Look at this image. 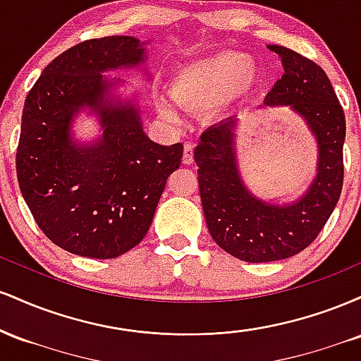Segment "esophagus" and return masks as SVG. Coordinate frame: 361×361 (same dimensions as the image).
I'll list each match as a JSON object with an SVG mask.
<instances>
[{
    "label": "esophagus",
    "instance_id": "1",
    "mask_svg": "<svg viewBox=\"0 0 361 361\" xmlns=\"http://www.w3.org/2000/svg\"><path fill=\"white\" fill-rule=\"evenodd\" d=\"M193 144L185 142L183 146V164H192L193 163Z\"/></svg>",
    "mask_w": 361,
    "mask_h": 361
}]
</instances>
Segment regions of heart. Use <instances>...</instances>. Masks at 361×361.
<instances>
[{
	"label": "heart",
	"instance_id": "b5f03b06",
	"mask_svg": "<svg viewBox=\"0 0 361 361\" xmlns=\"http://www.w3.org/2000/svg\"><path fill=\"white\" fill-rule=\"evenodd\" d=\"M258 78L255 62L239 51H221L188 62L176 69L169 80V98L185 110H202L209 118L219 117L252 88ZM159 111L169 120L176 110L168 100Z\"/></svg>",
	"mask_w": 361,
	"mask_h": 361
}]
</instances>
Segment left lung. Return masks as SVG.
Listing matches in <instances>:
<instances>
[{"mask_svg": "<svg viewBox=\"0 0 361 361\" xmlns=\"http://www.w3.org/2000/svg\"><path fill=\"white\" fill-rule=\"evenodd\" d=\"M268 49L280 56L283 76L264 105H288L317 140V175L307 192L292 204L275 205L246 188L235 161V117L207 128L193 154L209 233L224 251L247 263L285 259L305 250L333 214L345 175V111L329 78L295 51L281 45Z\"/></svg>", "mask_w": 361, "mask_h": 361, "instance_id": "1", "label": "left lung"}]
</instances>
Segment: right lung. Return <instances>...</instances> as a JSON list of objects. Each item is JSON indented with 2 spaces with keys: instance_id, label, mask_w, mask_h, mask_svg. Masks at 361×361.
Segmentation results:
<instances>
[{
  "instance_id": "1",
  "label": "right lung",
  "mask_w": 361,
  "mask_h": 361,
  "mask_svg": "<svg viewBox=\"0 0 361 361\" xmlns=\"http://www.w3.org/2000/svg\"><path fill=\"white\" fill-rule=\"evenodd\" d=\"M137 39L111 35L57 56L28 91L16 149V176L37 226L56 246L85 258H117L142 241L183 144L161 146L144 134L134 103L110 100L102 73L146 59ZM90 106L104 135L72 142L75 111Z\"/></svg>"
}]
</instances>
